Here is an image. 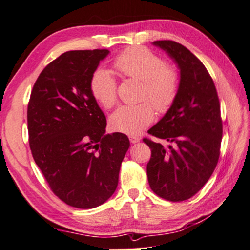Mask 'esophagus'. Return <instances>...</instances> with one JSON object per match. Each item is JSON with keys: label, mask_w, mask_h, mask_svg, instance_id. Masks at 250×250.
I'll list each match as a JSON object with an SVG mask.
<instances>
[{"label": "esophagus", "mask_w": 250, "mask_h": 250, "mask_svg": "<svg viewBox=\"0 0 250 250\" xmlns=\"http://www.w3.org/2000/svg\"><path fill=\"white\" fill-rule=\"evenodd\" d=\"M129 139L131 144H137V142L140 141V138L138 136H129Z\"/></svg>", "instance_id": "obj_1"}]
</instances>
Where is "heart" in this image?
Returning <instances> with one entry per match:
<instances>
[{
    "label": "heart",
    "instance_id": "b5f03b06",
    "mask_svg": "<svg viewBox=\"0 0 250 250\" xmlns=\"http://www.w3.org/2000/svg\"><path fill=\"white\" fill-rule=\"evenodd\" d=\"M114 68L122 77L142 81L140 100H148L158 112L164 114L171 109L180 89L177 71L167 65L159 55L142 46H133L121 52L113 61ZM90 91L102 106L109 109L118 99L117 80L112 72L98 68L91 75ZM154 119V110L149 102L121 105L111 114L110 126L114 131L137 134Z\"/></svg>",
    "mask_w": 250,
    "mask_h": 250
}]
</instances>
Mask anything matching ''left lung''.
Here are the masks:
<instances>
[{"label": "left lung", "instance_id": "1", "mask_svg": "<svg viewBox=\"0 0 250 250\" xmlns=\"http://www.w3.org/2000/svg\"><path fill=\"white\" fill-rule=\"evenodd\" d=\"M153 44L177 62L180 89L171 109L148 131L170 146L144 138L151 149L146 175L156 195L184 201L204 187L218 164L223 138L219 98L206 66L187 47L170 40Z\"/></svg>", "mask_w": 250, "mask_h": 250}]
</instances>
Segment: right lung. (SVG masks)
Masks as SVG:
<instances>
[{
    "instance_id": "1",
    "label": "right lung",
    "mask_w": 250,
    "mask_h": 250,
    "mask_svg": "<svg viewBox=\"0 0 250 250\" xmlns=\"http://www.w3.org/2000/svg\"><path fill=\"white\" fill-rule=\"evenodd\" d=\"M108 53L61 54L40 73L27 104L35 164L54 195L80 209L98 207L113 195L130 146L125 134H105V116L90 91L91 75Z\"/></svg>"
}]
</instances>
